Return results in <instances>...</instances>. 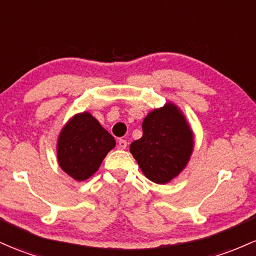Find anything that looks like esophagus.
I'll return each instance as SVG.
<instances>
[{
  "label": "esophagus",
  "mask_w": 256,
  "mask_h": 256,
  "mask_svg": "<svg viewBox=\"0 0 256 256\" xmlns=\"http://www.w3.org/2000/svg\"><path fill=\"white\" fill-rule=\"evenodd\" d=\"M118 144H119L120 150H125V148L128 147V142H126V140H122V138H120L119 141H118Z\"/></svg>",
  "instance_id": "obj_1"
}]
</instances>
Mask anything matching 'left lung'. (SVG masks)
<instances>
[{
  "instance_id": "obj_1",
  "label": "left lung",
  "mask_w": 256,
  "mask_h": 256,
  "mask_svg": "<svg viewBox=\"0 0 256 256\" xmlns=\"http://www.w3.org/2000/svg\"><path fill=\"white\" fill-rule=\"evenodd\" d=\"M143 134L130 152L150 181L166 184L186 166L193 150L192 131L175 106L153 110L142 124Z\"/></svg>"
}]
</instances>
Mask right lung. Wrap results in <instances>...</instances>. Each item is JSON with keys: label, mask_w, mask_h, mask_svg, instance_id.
<instances>
[{"label": "right lung", "mask_w": 256, "mask_h": 256, "mask_svg": "<svg viewBox=\"0 0 256 256\" xmlns=\"http://www.w3.org/2000/svg\"><path fill=\"white\" fill-rule=\"evenodd\" d=\"M115 140L88 113L75 115L58 140V162L68 175L84 181L94 175Z\"/></svg>", "instance_id": "obj_1"}]
</instances>
